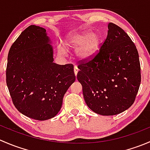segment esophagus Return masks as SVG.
Masks as SVG:
<instances>
[{
	"mask_svg": "<svg viewBox=\"0 0 150 150\" xmlns=\"http://www.w3.org/2000/svg\"><path fill=\"white\" fill-rule=\"evenodd\" d=\"M74 72H75V75H77V74H78V68L77 66L74 67Z\"/></svg>",
	"mask_w": 150,
	"mask_h": 150,
	"instance_id": "1",
	"label": "esophagus"
}]
</instances>
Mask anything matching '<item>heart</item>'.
Returning a JSON list of instances; mask_svg holds the SVG:
<instances>
[{"label": "heart", "mask_w": 150, "mask_h": 150, "mask_svg": "<svg viewBox=\"0 0 150 150\" xmlns=\"http://www.w3.org/2000/svg\"><path fill=\"white\" fill-rule=\"evenodd\" d=\"M101 42L99 33L84 31L68 36L65 40V46L68 48H77V57L82 60H88L99 52ZM59 50L62 54L66 52L65 48L62 46H59Z\"/></svg>", "instance_id": "1"}]
</instances>
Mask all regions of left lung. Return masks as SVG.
Masks as SVG:
<instances>
[{
	"instance_id": "left-lung-1",
	"label": "left lung",
	"mask_w": 150,
	"mask_h": 150,
	"mask_svg": "<svg viewBox=\"0 0 150 150\" xmlns=\"http://www.w3.org/2000/svg\"><path fill=\"white\" fill-rule=\"evenodd\" d=\"M78 81L88 107L101 115H115L134 102L141 83L135 44L122 29L108 24L106 40L93 59L78 65Z\"/></svg>"
}]
</instances>
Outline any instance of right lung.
Segmentation results:
<instances>
[{"instance_id": "obj_1", "label": "right lung", "mask_w": 150, "mask_h": 150, "mask_svg": "<svg viewBox=\"0 0 150 150\" xmlns=\"http://www.w3.org/2000/svg\"><path fill=\"white\" fill-rule=\"evenodd\" d=\"M54 50L46 29L30 25L11 46L6 84L15 107L37 120L55 117L64 95L75 81L73 65L54 62Z\"/></svg>"}]
</instances>
